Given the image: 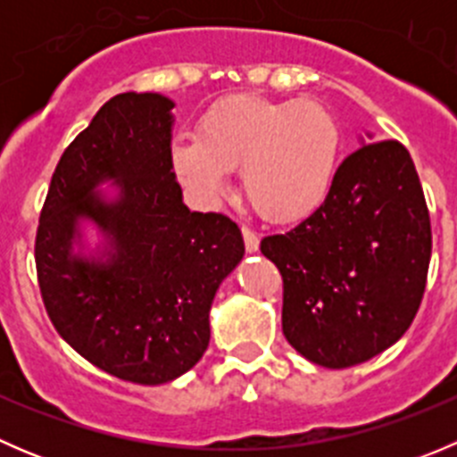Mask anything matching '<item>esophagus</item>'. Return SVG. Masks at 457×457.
<instances>
[{
	"mask_svg": "<svg viewBox=\"0 0 457 457\" xmlns=\"http://www.w3.org/2000/svg\"><path fill=\"white\" fill-rule=\"evenodd\" d=\"M243 232V241H245V250L250 252H258V243H261V238H258V234L254 232V229H250V228H243L241 229Z\"/></svg>",
	"mask_w": 457,
	"mask_h": 457,
	"instance_id": "esophagus-1",
	"label": "esophagus"
}]
</instances>
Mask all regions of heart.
I'll return each mask as SVG.
<instances>
[{
  "label": "heart",
  "instance_id": "heart-1",
  "mask_svg": "<svg viewBox=\"0 0 457 457\" xmlns=\"http://www.w3.org/2000/svg\"><path fill=\"white\" fill-rule=\"evenodd\" d=\"M340 154V126L318 101L232 96L201 117L196 139L172 150L177 177L203 203L228 187L241 169V187L256 214L296 220L312 214L331 190Z\"/></svg>",
  "mask_w": 457,
  "mask_h": 457
}]
</instances>
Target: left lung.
<instances>
[{"label":"left lung","instance_id":"8db88e82","mask_svg":"<svg viewBox=\"0 0 457 457\" xmlns=\"http://www.w3.org/2000/svg\"><path fill=\"white\" fill-rule=\"evenodd\" d=\"M261 252L283 276L285 338L307 361L345 370L398 343L431 261V220L407 147H358L320 207L262 238Z\"/></svg>","mask_w":457,"mask_h":457}]
</instances>
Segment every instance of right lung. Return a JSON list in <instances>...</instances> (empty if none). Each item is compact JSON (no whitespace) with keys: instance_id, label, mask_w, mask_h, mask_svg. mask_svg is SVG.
<instances>
[{"instance_id":"add662e5","label":"right lung","mask_w":457,"mask_h":457,"mask_svg":"<svg viewBox=\"0 0 457 457\" xmlns=\"http://www.w3.org/2000/svg\"><path fill=\"white\" fill-rule=\"evenodd\" d=\"M172 108L156 92L105 101L59 159L35 241L54 329L87 362L137 385H163L201 361L216 289L245 254L234 220L183 203ZM108 180L112 200L98 192ZM84 220L104 237L87 257L74 252Z\"/></svg>"}]
</instances>
